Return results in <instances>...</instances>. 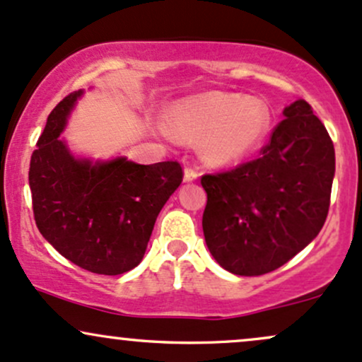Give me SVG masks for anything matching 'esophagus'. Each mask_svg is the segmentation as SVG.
<instances>
[{"label":"esophagus","mask_w":362,"mask_h":362,"mask_svg":"<svg viewBox=\"0 0 362 362\" xmlns=\"http://www.w3.org/2000/svg\"><path fill=\"white\" fill-rule=\"evenodd\" d=\"M198 177V170L194 168H186L185 169V181L189 182V181H194Z\"/></svg>","instance_id":"1"}]
</instances>
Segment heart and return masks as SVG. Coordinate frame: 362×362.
I'll return each instance as SVG.
<instances>
[{
	"label": "heart",
	"instance_id": "obj_1",
	"mask_svg": "<svg viewBox=\"0 0 362 362\" xmlns=\"http://www.w3.org/2000/svg\"><path fill=\"white\" fill-rule=\"evenodd\" d=\"M269 107L253 97L209 92L174 105L170 127L185 140L205 139L203 152L214 164H229L251 152L267 133Z\"/></svg>",
	"mask_w": 362,
	"mask_h": 362
}]
</instances>
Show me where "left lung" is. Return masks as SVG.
Instances as JSON below:
<instances>
[{
	"instance_id": "8db88e82",
	"label": "left lung",
	"mask_w": 362,
	"mask_h": 362,
	"mask_svg": "<svg viewBox=\"0 0 362 362\" xmlns=\"http://www.w3.org/2000/svg\"><path fill=\"white\" fill-rule=\"evenodd\" d=\"M258 159L203 174L206 246L222 269L277 270L318 235L330 209L334 141L304 99L284 109Z\"/></svg>"
}]
</instances>
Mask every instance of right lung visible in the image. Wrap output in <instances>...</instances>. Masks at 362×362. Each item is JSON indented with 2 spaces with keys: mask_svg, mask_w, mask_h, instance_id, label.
Returning <instances> with one entry per match:
<instances>
[{
  "mask_svg": "<svg viewBox=\"0 0 362 362\" xmlns=\"http://www.w3.org/2000/svg\"><path fill=\"white\" fill-rule=\"evenodd\" d=\"M71 92L47 116L32 152L28 185L40 234L80 269L119 275L144 258L157 215L182 181L180 162L76 160L59 140Z\"/></svg>",
  "mask_w": 362,
  "mask_h": 362,
  "instance_id": "obj_1",
  "label": "right lung"
}]
</instances>
